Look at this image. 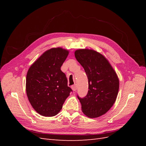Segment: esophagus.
Returning a JSON list of instances; mask_svg holds the SVG:
<instances>
[{"label":"esophagus","mask_w":146,"mask_h":146,"mask_svg":"<svg viewBox=\"0 0 146 146\" xmlns=\"http://www.w3.org/2000/svg\"><path fill=\"white\" fill-rule=\"evenodd\" d=\"M71 88L72 90L74 91H76V90H77V86L76 85H72L71 86Z\"/></svg>","instance_id":"esophagus-1"}]
</instances>
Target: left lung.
<instances>
[{"mask_svg":"<svg viewBox=\"0 0 146 146\" xmlns=\"http://www.w3.org/2000/svg\"><path fill=\"white\" fill-rule=\"evenodd\" d=\"M74 55L85 70L89 85L86 96L82 99L78 96L82 111L88 117H100L116 100L119 88L117 74L108 60L94 50L78 49Z\"/></svg>","mask_w":146,"mask_h":146,"instance_id":"obj_1","label":"left lung"}]
</instances>
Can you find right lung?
Instances as JSON below:
<instances>
[{
	"instance_id": "1",
	"label": "right lung",
	"mask_w": 146,
	"mask_h": 146,
	"mask_svg": "<svg viewBox=\"0 0 146 146\" xmlns=\"http://www.w3.org/2000/svg\"><path fill=\"white\" fill-rule=\"evenodd\" d=\"M69 51L50 48L31 65L26 76V93L31 105L40 115H56L72 91L61 67Z\"/></svg>"
}]
</instances>
